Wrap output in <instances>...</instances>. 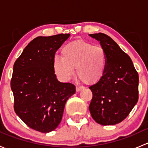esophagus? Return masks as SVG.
Here are the masks:
<instances>
[{"label": "esophagus", "instance_id": "34e87169", "mask_svg": "<svg viewBox=\"0 0 148 148\" xmlns=\"http://www.w3.org/2000/svg\"><path fill=\"white\" fill-rule=\"evenodd\" d=\"M84 86H76V90H77V92H79V91H81L82 89H84Z\"/></svg>", "mask_w": 148, "mask_h": 148}]
</instances>
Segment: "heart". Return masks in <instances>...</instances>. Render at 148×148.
Returning <instances> with one entry per match:
<instances>
[{
  "mask_svg": "<svg viewBox=\"0 0 148 148\" xmlns=\"http://www.w3.org/2000/svg\"><path fill=\"white\" fill-rule=\"evenodd\" d=\"M62 59L55 57L53 68L62 81H68L74 73L86 84H95L102 78L107 64V53L101 46L75 40L65 44L61 50Z\"/></svg>",
  "mask_w": 148,
  "mask_h": 148,
  "instance_id": "1",
  "label": "heart"
}]
</instances>
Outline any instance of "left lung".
Instances as JSON below:
<instances>
[{
	"label": "left lung",
	"instance_id": "obj_1",
	"mask_svg": "<svg viewBox=\"0 0 148 148\" xmlns=\"http://www.w3.org/2000/svg\"><path fill=\"white\" fill-rule=\"evenodd\" d=\"M107 53L105 71L100 80L89 86L92 99L91 115L98 124L114 125L129 115L138 101L139 77L130 57L109 36L90 34Z\"/></svg>",
	"mask_w": 148,
	"mask_h": 148
}]
</instances>
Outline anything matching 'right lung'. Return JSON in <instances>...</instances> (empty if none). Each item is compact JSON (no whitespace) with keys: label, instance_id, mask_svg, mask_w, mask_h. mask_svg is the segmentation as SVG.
I'll use <instances>...</instances> for the list:
<instances>
[{"label":"right lung","instance_id":"right-lung-1","mask_svg":"<svg viewBox=\"0 0 148 148\" xmlns=\"http://www.w3.org/2000/svg\"><path fill=\"white\" fill-rule=\"evenodd\" d=\"M69 36L36 37L13 65L10 87L15 112L30 128L43 133L57 127L67 99L76 92L73 84L58 81L53 68L55 53Z\"/></svg>","mask_w":148,"mask_h":148}]
</instances>
